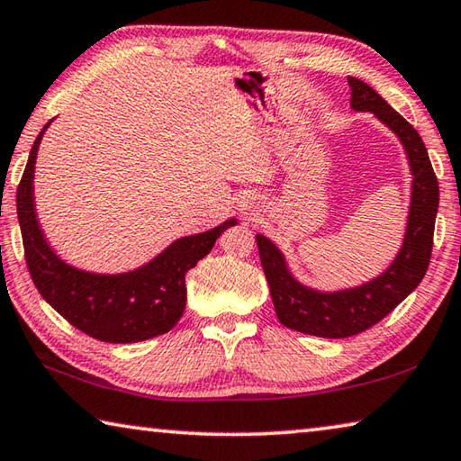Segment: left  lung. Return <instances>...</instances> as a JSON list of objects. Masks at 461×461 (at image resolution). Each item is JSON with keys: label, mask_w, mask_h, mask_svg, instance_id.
I'll return each instance as SVG.
<instances>
[{"label": "left lung", "mask_w": 461, "mask_h": 461, "mask_svg": "<svg viewBox=\"0 0 461 461\" xmlns=\"http://www.w3.org/2000/svg\"><path fill=\"white\" fill-rule=\"evenodd\" d=\"M354 112H370L401 140L412 175L411 205L399 252L388 267L357 286L319 291L296 278L275 241L256 233L264 275L270 286L278 321L288 330L341 339L368 330L407 299L423 280L433 248V228L439 207V185L419 131L394 112L370 85L348 77Z\"/></svg>", "instance_id": "left-lung-1"}]
</instances>
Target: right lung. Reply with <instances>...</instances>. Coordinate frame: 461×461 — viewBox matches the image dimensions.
I'll list each match as a JSON object with an SVG mask.
<instances>
[{"label":"right lung","mask_w":461,"mask_h":461,"mask_svg":"<svg viewBox=\"0 0 461 461\" xmlns=\"http://www.w3.org/2000/svg\"><path fill=\"white\" fill-rule=\"evenodd\" d=\"M50 123L30 150L15 194L26 264L38 293L73 327L99 341L136 343L170 331L186 305V272L212 252L215 240L238 220L230 217L212 230L178 238L152 260L128 272L105 275L73 267L54 252L36 213V156Z\"/></svg>","instance_id":"1"}]
</instances>
